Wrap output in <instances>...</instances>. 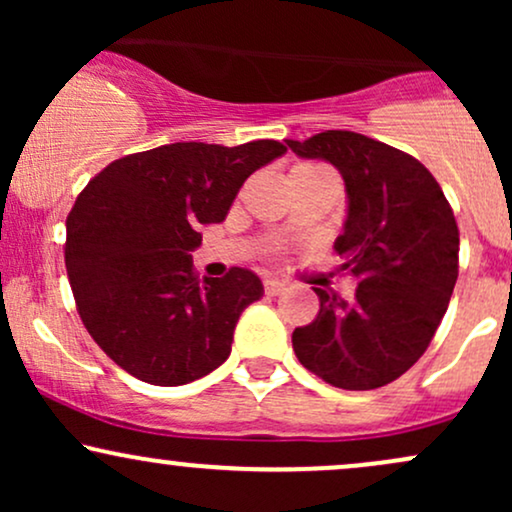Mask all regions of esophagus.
Returning a JSON list of instances; mask_svg holds the SVG:
<instances>
[{
	"label": "esophagus",
	"mask_w": 512,
	"mask_h": 512,
	"mask_svg": "<svg viewBox=\"0 0 512 512\" xmlns=\"http://www.w3.org/2000/svg\"><path fill=\"white\" fill-rule=\"evenodd\" d=\"M284 281H279V279H264V293H267V296H279L281 291H284Z\"/></svg>",
	"instance_id": "34e87169"
}]
</instances>
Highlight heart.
<instances>
[{"mask_svg": "<svg viewBox=\"0 0 512 512\" xmlns=\"http://www.w3.org/2000/svg\"><path fill=\"white\" fill-rule=\"evenodd\" d=\"M322 170H327L325 166H315V163H301V166H296L291 170V173H322Z\"/></svg>", "mask_w": 512, "mask_h": 512, "instance_id": "heart-1", "label": "heart"}]
</instances>
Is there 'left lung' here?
Returning a JSON list of instances; mask_svg holds the SVG:
<instances>
[{"label": "left lung", "mask_w": 512, "mask_h": 512, "mask_svg": "<svg viewBox=\"0 0 512 512\" xmlns=\"http://www.w3.org/2000/svg\"><path fill=\"white\" fill-rule=\"evenodd\" d=\"M289 149L342 173L346 219L334 250L354 276V301L315 289L320 313L293 330V351L310 373L342 390L383 387L431 344L457 281L460 231L443 190L414 156L344 129Z\"/></svg>", "instance_id": "1"}]
</instances>
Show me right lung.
<instances>
[{
  "label": "right lung",
  "instance_id": "add662e5",
  "mask_svg": "<svg viewBox=\"0 0 512 512\" xmlns=\"http://www.w3.org/2000/svg\"><path fill=\"white\" fill-rule=\"evenodd\" d=\"M284 154L274 139L166 144L117 158L76 197L69 284L88 334L122 370L175 387L226 361L262 281L243 267L199 281L190 252L202 245L199 228L226 219L243 182Z\"/></svg>",
  "mask_w": 512,
  "mask_h": 512
}]
</instances>
